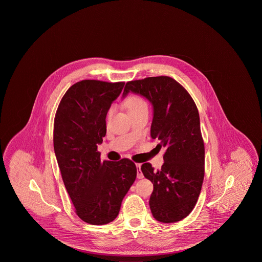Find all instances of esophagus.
I'll use <instances>...</instances> for the list:
<instances>
[{
    "label": "esophagus",
    "mask_w": 262,
    "mask_h": 262,
    "mask_svg": "<svg viewBox=\"0 0 262 262\" xmlns=\"http://www.w3.org/2000/svg\"><path fill=\"white\" fill-rule=\"evenodd\" d=\"M136 167H137V177L139 179H142L144 177L142 171H141V164H136Z\"/></svg>",
    "instance_id": "esophagus-1"
}]
</instances>
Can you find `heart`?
Returning <instances> with one entry per match:
<instances>
[{
    "label": "heart",
    "instance_id": "b5f03b06",
    "mask_svg": "<svg viewBox=\"0 0 262 262\" xmlns=\"http://www.w3.org/2000/svg\"><path fill=\"white\" fill-rule=\"evenodd\" d=\"M141 105H146L145 101L139 97V96H136V95H133L130 96L127 101H126V106H127V110L130 111V110H134L136 107H139Z\"/></svg>",
    "mask_w": 262,
    "mask_h": 262
}]
</instances>
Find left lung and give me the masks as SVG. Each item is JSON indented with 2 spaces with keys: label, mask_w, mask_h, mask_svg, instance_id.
Returning <instances> with one entry per match:
<instances>
[{
  "label": "left lung",
  "mask_w": 262,
  "mask_h": 262,
  "mask_svg": "<svg viewBox=\"0 0 262 262\" xmlns=\"http://www.w3.org/2000/svg\"><path fill=\"white\" fill-rule=\"evenodd\" d=\"M128 93L145 97L152 105V139L166 148L164 165L158 172L142 165L144 176L154 183L149 199L154 217L175 223L188 216L200 195L204 177V144L198 108L186 90L169 77H152L126 83Z\"/></svg>",
  "instance_id": "obj_1"
}]
</instances>
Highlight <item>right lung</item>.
Here are the masks:
<instances>
[{"label":"right lung","mask_w":262,"mask_h":262,"mask_svg":"<svg viewBox=\"0 0 262 262\" xmlns=\"http://www.w3.org/2000/svg\"><path fill=\"white\" fill-rule=\"evenodd\" d=\"M124 83L85 80L64 94L55 117L54 149L77 214L91 225L114 221L137 177L128 159L100 162L97 145L105 136L107 111Z\"/></svg>","instance_id":"1"}]
</instances>
